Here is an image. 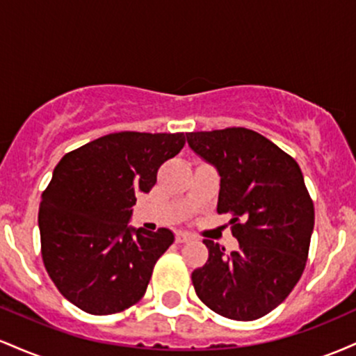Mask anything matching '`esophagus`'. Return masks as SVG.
<instances>
[{
  "instance_id": "34e87169",
  "label": "esophagus",
  "mask_w": 356,
  "mask_h": 356,
  "mask_svg": "<svg viewBox=\"0 0 356 356\" xmlns=\"http://www.w3.org/2000/svg\"><path fill=\"white\" fill-rule=\"evenodd\" d=\"M192 239V234H189V232H177V236H175V241L177 243H187V241Z\"/></svg>"
}]
</instances>
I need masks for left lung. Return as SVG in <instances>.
I'll return each mask as SVG.
<instances>
[{"instance_id":"1","label":"left lung","mask_w":356,"mask_h":356,"mask_svg":"<svg viewBox=\"0 0 356 356\" xmlns=\"http://www.w3.org/2000/svg\"><path fill=\"white\" fill-rule=\"evenodd\" d=\"M186 136L191 149L218 170V212L232 214L239 243L227 254L204 239L209 259L192 273L195 293L220 316L257 320L283 303L306 266L314 207L303 174L295 159L243 127Z\"/></svg>"}]
</instances>
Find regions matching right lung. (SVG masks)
<instances>
[{
    "label": "right lung",
    "instance_id": "obj_1",
    "mask_svg": "<svg viewBox=\"0 0 356 356\" xmlns=\"http://www.w3.org/2000/svg\"><path fill=\"white\" fill-rule=\"evenodd\" d=\"M186 144L184 134L118 132L67 154L40 202L44 268L70 303L92 314L124 312L145 295L174 232L130 226L137 192H150L159 167Z\"/></svg>",
    "mask_w": 356,
    "mask_h": 356
}]
</instances>
